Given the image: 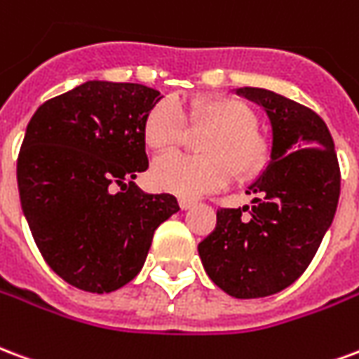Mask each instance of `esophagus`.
I'll return each instance as SVG.
<instances>
[{
  "instance_id": "1",
  "label": "esophagus",
  "mask_w": 359,
  "mask_h": 359,
  "mask_svg": "<svg viewBox=\"0 0 359 359\" xmlns=\"http://www.w3.org/2000/svg\"><path fill=\"white\" fill-rule=\"evenodd\" d=\"M193 205H195V203H193L191 198H180V208H182V210H189Z\"/></svg>"
}]
</instances>
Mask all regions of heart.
Returning a JSON list of instances; mask_svg holds the SVG:
<instances>
[{
    "instance_id": "1",
    "label": "heart",
    "mask_w": 359,
    "mask_h": 359,
    "mask_svg": "<svg viewBox=\"0 0 359 359\" xmlns=\"http://www.w3.org/2000/svg\"><path fill=\"white\" fill-rule=\"evenodd\" d=\"M191 124H208L214 132L201 145L205 156L164 154L151 166L156 189L182 198H198L226 187L233 174L250 177L266 162V145L256 135L255 114L231 97H208L189 103L183 111L176 104H154L145 120V141L153 151H170L182 143L185 118Z\"/></svg>"
}]
</instances>
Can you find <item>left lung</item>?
<instances>
[{"mask_svg": "<svg viewBox=\"0 0 359 359\" xmlns=\"http://www.w3.org/2000/svg\"><path fill=\"white\" fill-rule=\"evenodd\" d=\"M235 93L266 111L271 153L247 191L255 206L219 208L198 256L229 297L262 298L287 289L310 266L337 212L341 168L333 137L312 109L262 88Z\"/></svg>", "mask_w": 359, "mask_h": 359, "instance_id": "left-lung-1", "label": "left lung"}]
</instances>
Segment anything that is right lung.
<instances>
[{"instance_id":"1","label":"right lung","mask_w":359,"mask_h":359,"mask_svg":"<svg viewBox=\"0 0 359 359\" xmlns=\"http://www.w3.org/2000/svg\"><path fill=\"white\" fill-rule=\"evenodd\" d=\"M161 91L90 80L41 104L18 153L20 206L43 260L76 289L111 292L137 276L154 229L180 210L133 180L149 168L145 120Z\"/></svg>"}]
</instances>
